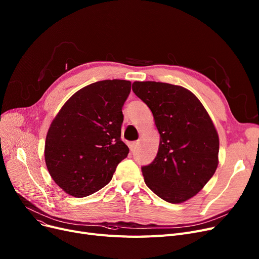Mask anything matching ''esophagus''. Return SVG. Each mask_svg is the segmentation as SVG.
<instances>
[{
    "label": "esophagus",
    "instance_id": "obj_1",
    "mask_svg": "<svg viewBox=\"0 0 259 259\" xmlns=\"http://www.w3.org/2000/svg\"><path fill=\"white\" fill-rule=\"evenodd\" d=\"M139 145H140L139 142H133V143H131V145H130V150H131L132 152H134V151L137 150V149L139 148Z\"/></svg>",
    "mask_w": 259,
    "mask_h": 259
}]
</instances>
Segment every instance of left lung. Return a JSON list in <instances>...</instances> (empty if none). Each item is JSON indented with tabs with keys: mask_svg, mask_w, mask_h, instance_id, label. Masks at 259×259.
Returning <instances> with one entry per match:
<instances>
[{
	"mask_svg": "<svg viewBox=\"0 0 259 259\" xmlns=\"http://www.w3.org/2000/svg\"><path fill=\"white\" fill-rule=\"evenodd\" d=\"M132 90L152 111L160 142L156 157L142 167L145 183L158 197L180 203L196 195L219 165L220 140L195 95L159 81H134Z\"/></svg>",
	"mask_w": 259,
	"mask_h": 259,
	"instance_id": "8db88e82",
	"label": "left lung"
}]
</instances>
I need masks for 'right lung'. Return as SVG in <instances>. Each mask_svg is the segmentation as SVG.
I'll list each match as a JSON object with an SVG mask.
<instances>
[{
    "label": "right lung",
    "mask_w": 259,
    "mask_h": 259,
    "mask_svg": "<svg viewBox=\"0 0 259 259\" xmlns=\"http://www.w3.org/2000/svg\"><path fill=\"white\" fill-rule=\"evenodd\" d=\"M131 91L124 79H105L75 92L53 119L45 143L52 180L74 197L111 181L129 148L120 139L121 109Z\"/></svg>",
    "instance_id": "1"
}]
</instances>
